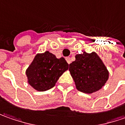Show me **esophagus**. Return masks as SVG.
Instances as JSON below:
<instances>
[{
    "label": "esophagus",
    "instance_id": "esophagus-1",
    "mask_svg": "<svg viewBox=\"0 0 125 125\" xmlns=\"http://www.w3.org/2000/svg\"><path fill=\"white\" fill-rule=\"evenodd\" d=\"M66 62H68V64H70V63H71V59H70V57H66Z\"/></svg>",
    "mask_w": 125,
    "mask_h": 125
}]
</instances>
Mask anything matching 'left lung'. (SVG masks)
Instances as JSON below:
<instances>
[{
	"mask_svg": "<svg viewBox=\"0 0 125 125\" xmlns=\"http://www.w3.org/2000/svg\"><path fill=\"white\" fill-rule=\"evenodd\" d=\"M69 71L77 89L85 93L100 90L109 78L106 68L95 52L77 54L75 61L69 65Z\"/></svg>",
	"mask_w": 125,
	"mask_h": 125,
	"instance_id": "1",
	"label": "left lung"
}]
</instances>
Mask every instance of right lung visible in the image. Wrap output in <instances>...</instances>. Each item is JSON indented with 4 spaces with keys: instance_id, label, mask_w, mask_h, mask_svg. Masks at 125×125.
<instances>
[{
    "instance_id": "obj_1",
    "label": "right lung",
    "mask_w": 125,
    "mask_h": 125,
    "mask_svg": "<svg viewBox=\"0 0 125 125\" xmlns=\"http://www.w3.org/2000/svg\"><path fill=\"white\" fill-rule=\"evenodd\" d=\"M68 69L65 59H57L55 55L46 51L38 54L26 71L28 83L39 91L52 88L59 77Z\"/></svg>"
}]
</instances>
